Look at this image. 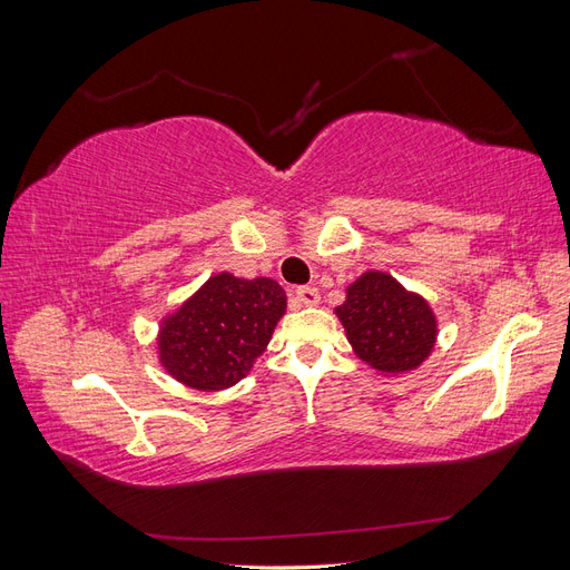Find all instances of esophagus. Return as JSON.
<instances>
[{"label": "esophagus", "instance_id": "1", "mask_svg": "<svg viewBox=\"0 0 570 570\" xmlns=\"http://www.w3.org/2000/svg\"><path fill=\"white\" fill-rule=\"evenodd\" d=\"M295 299H297L299 304H304V306H316V304L321 302V295H318L316 287L304 285V287H297V289H295Z\"/></svg>", "mask_w": 570, "mask_h": 570}]
</instances>
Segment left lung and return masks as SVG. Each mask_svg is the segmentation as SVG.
Masks as SVG:
<instances>
[{"instance_id":"left-lung-1","label":"left lung","mask_w":570,"mask_h":570,"mask_svg":"<svg viewBox=\"0 0 570 570\" xmlns=\"http://www.w3.org/2000/svg\"><path fill=\"white\" fill-rule=\"evenodd\" d=\"M335 314L356 356L383 373L421 366L438 337V323L425 299L411 295L387 273L361 275Z\"/></svg>"}]
</instances>
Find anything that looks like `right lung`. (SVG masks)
Here are the masks:
<instances>
[{
    "instance_id": "right-lung-1",
    "label": "right lung",
    "mask_w": 570,
    "mask_h": 570,
    "mask_svg": "<svg viewBox=\"0 0 570 570\" xmlns=\"http://www.w3.org/2000/svg\"><path fill=\"white\" fill-rule=\"evenodd\" d=\"M287 308L283 287L271 278L218 273L174 316L164 318L159 356L187 387L214 392L249 373Z\"/></svg>"
}]
</instances>
